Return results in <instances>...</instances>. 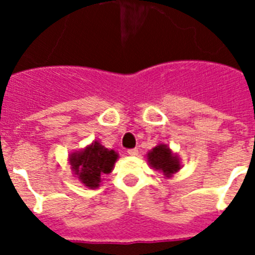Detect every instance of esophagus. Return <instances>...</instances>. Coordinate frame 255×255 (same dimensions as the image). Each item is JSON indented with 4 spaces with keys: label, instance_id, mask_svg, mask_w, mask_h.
<instances>
[{
    "label": "esophagus",
    "instance_id": "obj_1",
    "mask_svg": "<svg viewBox=\"0 0 255 255\" xmlns=\"http://www.w3.org/2000/svg\"><path fill=\"white\" fill-rule=\"evenodd\" d=\"M138 153H139L138 148H131V149L128 150V154H129V155H136Z\"/></svg>",
    "mask_w": 255,
    "mask_h": 255
}]
</instances>
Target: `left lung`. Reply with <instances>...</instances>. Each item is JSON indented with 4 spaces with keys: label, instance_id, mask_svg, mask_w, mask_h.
Instances as JSON below:
<instances>
[{
    "label": "left lung",
    "instance_id": "obj_1",
    "mask_svg": "<svg viewBox=\"0 0 255 255\" xmlns=\"http://www.w3.org/2000/svg\"><path fill=\"white\" fill-rule=\"evenodd\" d=\"M148 162L155 170H159L166 176H171L172 173L179 171L180 163L176 155H172L170 148L167 145H157L148 153Z\"/></svg>",
    "mask_w": 255,
    "mask_h": 255
}]
</instances>
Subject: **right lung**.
<instances>
[{"instance_id":"right-lung-1","label":"right lung","mask_w":255,"mask_h":255,"mask_svg":"<svg viewBox=\"0 0 255 255\" xmlns=\"http://www.w3.org/2000/svg\"><path fill=\"white\" fill-rule=\"evenodd\" d=\"M117 159V153L102 147L98 141L85 148L83 152L71 155L70 162L79 180L89 188L100 185L101 175L110 173Z\"/></svg>"}]
</instances>
